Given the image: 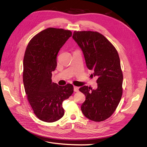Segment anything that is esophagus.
<instances>
[{
  "label": "esophagus",
  "instance_id": "esophagus-1",
  "mask_svg": "<svg viewBox=\"0 0 147 147\" xmlns=\"http://www.w3.org/2000/svg\"><path fill=\"white\" fill-rule=\"evenodd\" d=\"M79 88L78 86H74V92H79Z\"/></svg>",
  "mask_w": 147,
  "mask_h": 147
}]
</instances>
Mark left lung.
Masks as SVG:
<instances>
[{"instance_id":"1","label":"left lung","mask_w":147,"mask_h":147,"mask_svg":"<svg viewBox=\"0 0 147 147\" xmlns=\"http://www.w3.org/2000/svg\"><path fill=\"white\" fill-rule=\"evenodd\" d=\"M73 39L81 48L87 67L97 76L98 88L83 86L79 90L86 100L81 110L84 116L94 121L109 118L122 96L123 73L118 52L111 43L96 32H74Z\"/></svg>"}]
</instances>
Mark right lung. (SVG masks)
<instances>
[{
	"mask_svg": "<svg viewBox=\"0 0 147 147\" xmlns=\"http://www.w3.org/2000/svg\"><path fill=\"white\" fill-rule=\"evenodd\" d=\"M72 35L71 31L48 28L28 43L23 60V82L28 101L36 117L45 122L58 120L64 114L63 102L73 93V86L52 82L60 49Z\"/></svg>",
	"mask_w": 147,
	"mask_h": 147,
	"instance_id": "add662e5",
	"label": "right lung"
}]
</instances>
